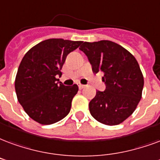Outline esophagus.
<instances>
[{"instance_id":"1","label":"esophagus","mask_w":160,"mask_h":160,"mask_svg":"<svg viewBox=\"0 0 160 160\" xmlns=\"http://www.w3.org/2000/svg\"><path fill=\"white\" fill-rule=\"evenodd\" d=\"M85 87H86V86H85V85H82V84H79V88H80V90L84 89Z\"/></svg>"}]
</instances>
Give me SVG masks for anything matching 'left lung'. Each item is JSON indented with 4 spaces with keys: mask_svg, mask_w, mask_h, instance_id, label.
Returning <instances> with one entry per match:
<instances>
[{
    "mask_svg": "<svg viewBox=\"0 0 160 160\" xmlns=\"http://www.w3.org/2000/svg\"><path fill=\"white\" fill-rule=\"evenodd\" d=\"M93 73L102 72L104 92L97 91L90 102L92 116L107 125H119L133 113L142 98L144 80L135 57L110 41L82 42Z\"/></svg>",
    "mask_w": 160,
    "mask_h": 160,
    "instance_id": "obj_1",
    "label": "left lung"
}]
</instances>
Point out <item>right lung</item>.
<instances>
[{"label":"right lung","instance_id":"add662e5","mask_svg":"<svg viewBox=\"0 0 160 160\" xmlns=\"http://www.w3.org/2000/svg\"><path fill=\"white\" fill-rule=\"evenodd\" d=\"M82 41L48 39L29 50L20 62L15 79L18 100L32 119L41 125H52L66 117L77 85L67 86L57 79L68 53Z\"/></svg>","mask_w":160,"mask_h":160}]
</instances>
